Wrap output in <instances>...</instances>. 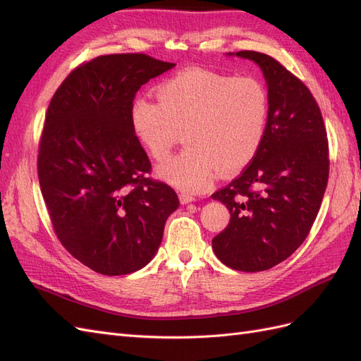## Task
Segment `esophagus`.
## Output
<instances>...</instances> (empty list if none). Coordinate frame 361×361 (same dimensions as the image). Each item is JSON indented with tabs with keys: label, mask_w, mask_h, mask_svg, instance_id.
Segmentation results:
<instances>
[{
	"label": "esophagus",
	"mask_w": 361,
	"mask_h": 361,
	"mask_svg": "<svg viewBox=\"0 0 361 361\" xmlns=\"http://www.w3.org/2000/svg\"><path fill=\"white\" fill-rule=\"evenodd\" d=\"M179 200H180L182 203H191V202L195 200V197H194V195L188 194V192H180V194H179Z\"/></svg>",
	"instance_id": "obj_1"
}]
</instances>
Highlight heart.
Instances as JSON below:
<instances>
[{
  "mask_svg": "<svg viewBox=\"0 0 361 361\" xmlns=\"http://www.w3.org/2000/svg\"><path fill=\"white\" fill-rule=\"evenodd\" d=\"M158 101L140 96L130 105V126L157 161L167 159L185 133L187 147L161 164V176L187 192L212 185L216 169L231 174L256 158L269 120L267 87L253 76L191 69L157 87Z\"/></svg>",
  "mask_w": 361,
  "mask_h": 361,
  "instance_id": "obj_1",
  "label": "heart"
}]
</instances>
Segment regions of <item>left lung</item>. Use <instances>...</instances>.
<instances>
[{"instance_id": "left-lung-1", "label": "left lung", "mask_w": 361, "mask_h": 361, "mask_svg": "<svg viewBox=\"0 0 361 361\" xmlns=\"http://www.w3.org/2000/svg\"><path fill=\"white\" fill-rule=\"evenodd\" d=\"M236 56L264 72L269 120L256 158L212 194L231 212L212 248L228 268L257 272L288 259L307 238L329 182V138L321 108L300 78L268 54Z\"/></svg>"}]
</instances>
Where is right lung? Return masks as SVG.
<instances>
[{
  "mask_svg": "<svg viewBox=\"0 0 361 361\" xmlns=\"http://www.w3.org/2000/svg\"><path fill=\"white\" fill-rule=\"evenodd\" d=\"M174 63L143 52L76 66L54 93L37 155L40 191L59 241L104 276L146 267L179 199L149 178L152 164L130 126L140 87Z\"/></svg>",
  "mask_w": 361,
  "mask_h": 361,
  "instance_id": "add662e5",
  "label": "right lung"
}]
</instances>
